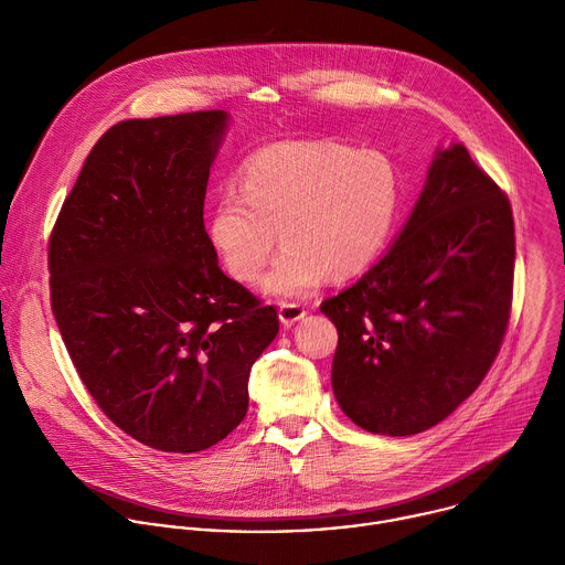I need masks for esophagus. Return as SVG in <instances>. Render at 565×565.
<instances>
[{
    "label": "esophagus",
    "instance_id": "34e87169",
    "mask_svg": "<svg viewBox=\"0 0 565 565\" xmlns=\"http://www.w3.org/2000/svg\"><path fill=\"white\" fill-rule=\"evenodd\" d=\"M306 315V308L301 303H295V301H284L279 303V321L284 327H292L297 324V321Z\"/></svg>",
    "mask_w": 565,
    "mask_h": 565
}]
</instances>
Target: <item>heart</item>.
Instances as JSON below:
<instances>
[{"label":"heart","instance_id":"1","mask_svg":"<svg viewBox=\"0 0 565 565\" xmlns=\"http://www.w3.org/2000/svg\"><path fill=\"white\" fill-rule=\"evenodd\" d=\"M399 207L391 158L335 140H281L257 149L225 188L207 234L225 270L253 281L277 246L286 248L262 279L275 297H306L331 273H364L384 250Z\"/></svg>","mask_w":565,"mask_h":565}]
</instances>
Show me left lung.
Segmentation results:
<instances>
[{"label": "left lung", "mask_w": 565, "mask_h": 565, "mask_svg": "<svg viewBox=\"0 0 565 565\" xmlns=\"http://www.w3.org/2000/svg\"><path fill=\"white\" fill-rule=\"evenodd\" d=\"M512 281L505 192L462 145L438 149L395 244L319 306L338 329L331 382L342 412L382 436L445 420L501 351Z\"/></svg>", "instance_id": "left-lung-1"}]
</instances>
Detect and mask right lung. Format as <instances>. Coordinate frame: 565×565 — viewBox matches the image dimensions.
<instances>
[{
	"instance_id": "obj_1",
	"label": "right lung",
	"mask_w": 565,
	"mask_h": 565,
	"mask_svg": "<svg viewBox=\"0 0 565 565\" xmlns=\"http://www.w3.org/2000/svg\"><path fill=\"white\" fill-rule=\"evenodd\" d=\"M227 114L114 125L89 151L49 241L51 308L105 416L174 454L223 440L248 412L275 306L223 275L203 223Z\"/></svg>"
}]
</instances>
